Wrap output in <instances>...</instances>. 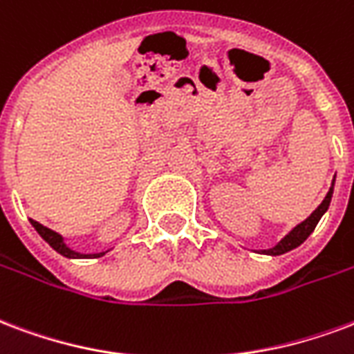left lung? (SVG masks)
<instances>
[{
    "instance_id": "obj_1",
    "label": "left lung",
    "mask_w": 354,
    "mask_h": 354,
    "mask_svg": "<svg viewBox=\"0 0 354 354\" xmlns=\"http://www.w3.org/2000/svg\"><path fill=\"white\" fill-rule=\"evenodd\" d=\"M334 182H336V176H334V180H332L330 189H328V193H326V197L323 198V203L319 204L315 210L311 212L310 217H306L302 223H298L295 229L290 230L289 234H285V236L281 238V240H279V242H277L274 248H270V250L259 251V253L276 257V255H283V253H287V251L295 250V248H298L300 243L306 242V240H308V236H310L311 232L315 230L317 223H319V219H321V217L326 214L328 206H330L332 193H334Z\"/></svg>"
}]
</instances>
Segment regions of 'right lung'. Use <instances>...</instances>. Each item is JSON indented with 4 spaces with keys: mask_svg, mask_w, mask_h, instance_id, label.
I'll return each instance as SVG.
<instances>
[{
    "mask_svg": "<svg viewBox=\"0 0 354 354\" xmlns=\"http://www.w3.org/2000/svg\"><path fill=\"white\" fill-rule=\"evenodd\" d=\"M31 225H33V229L37 230L41 238H43L44 242L50 245L52 250H56L59 255H64L67 259H97V257H103L106 251H101V253H78V251L71 250L69 245L65 243V238L62 234H57L56 230L48 229V227H44V225L37 223V221H33L31 219Z\"/></svg>",
    "mask_w": 354,
    "mask_h": 354,
    "instance_id": "obj_1",
    "label": "right lung"
}]
</instances>
